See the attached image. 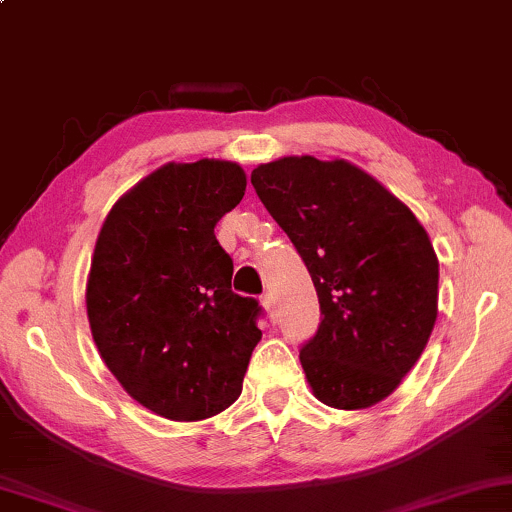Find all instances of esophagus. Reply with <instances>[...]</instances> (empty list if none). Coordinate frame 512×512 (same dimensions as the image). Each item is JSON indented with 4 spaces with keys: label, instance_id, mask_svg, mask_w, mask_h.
Returning a JSON list of instances; mask_svg holds the SVG:
<instances>
[{
    "label": "esophagus",
    "instance_id": "obj_1",
    "mask_svg": "<svg viewBox=\"0 0 512 512\" xmlns=\"http://www.w3.org/2000/svg\"><path fill=\"white\" fill-rule=\"evenodd\" d=\"M262 306L267 311H274L276 309V302H274V295L271 292H267V295H262Z\"/></svg>",
    "mask_w": 512,
    "mask_h": 512
}]
</instances>
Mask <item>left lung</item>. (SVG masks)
<instances>
[{
  "label": "left lung",
  "instance_id": "8db88e82",
  "mask_svg": "<svg viewBox=\"0 0 512 512\" xmlns=\"http://www.w3.org/2000/svg\"><path fill=\"white\" fill-rule=\"evenodd\" d=\"M318 292V332L299 351L320 403L365 410L388 398L438 318V255L398 196L344 159L283 156L250 175Z\"/></svg>",
  "mask_w": 512,
  "mask_h": 512
}]
</instances>
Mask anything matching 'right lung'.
Returning <instances> with one entry per match:
<instances>
[{
    "label": "right lung",
    "instance_id": "obj_1",
    "mask_svg": "<svg viewBox=\"0 0 512 512\" xmlns=\"http://www.w3.org/2000/svg\"><path fill=\"white\" fill-rule=\"evenodd\" d=\"M234 161L163 163L109 210L86 281L93 342L124 391L170 421H201L241 395L262 339L260 304L231 292L215 224L241 203Z\"/></svg>",
    "mask_w": 512,
    "mask_h": 512
}]
</instances>
